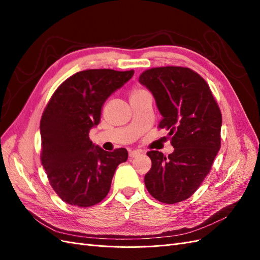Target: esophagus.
<instances>
[{
    "instance_id": "1",
    "label": "esophagus",
    "mask_w": 260,
    "mask_h": 260,
    "mask_svg": "<svg viewBox=\"0 0 260 260\" xmlns=\"http://www.w3.org/2000/svg\"><path fill=\"white\" fill-rule=\"evenodd\" d=\"M141 154H142V152L141 151H130L129 152V156L131 157V158H133V157H138Z\"/></svg>"
}]
</instances>
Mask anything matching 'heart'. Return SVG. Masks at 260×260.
I'll return each instance as SVG.
<instances>
[{"label":"heart","mask_w":260,"mask_h":260,"mask_svg":"<svg viewBox=\"0 0 260 260\" xmlns=\"http://www.w3.org/2000/svg\"><path fill=\"white\" fill-rule=\"evenodd\" d=\"M148 93L145 89L141 88V86H133L132 90L130 91V99H135V98H138V96H141V95H144V94Z\"/></svg>","instance_id":"obj_1"}]
</instances>
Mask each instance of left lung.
<instances>
[{"label": "left lung", "instance_id": "1", "mask_svg": "<svg viewBox=\"0 0 260 260\" xmlns=\"http://www.w3.org/2000/svg\"><path fill=\"white\" fill-rule=\"evenodd\" d=\"M139 81L153 93L162 116L158 128L169 131L174 153L149 151L147 191L165 204L185 201L209 174L221 145L222 116L208 83L187 67L147 69Z\"/></svg>", "mask_w": 260, "mask_h": 260}]
</instances>
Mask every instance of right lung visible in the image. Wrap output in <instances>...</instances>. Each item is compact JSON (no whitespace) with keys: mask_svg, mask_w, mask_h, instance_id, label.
Segmentation results:
<instances>
[{"mask_svg":"<svg viewBox=\"0 0 260 260\" xmlns=\"http://www.w3.org/2000/svg\"><path fill=\"white\" fill-rule=\"evenodd\" d=\"M135 70L88 69L62 82L46 104L40 121L41 162L50 184L70 205L90 207L109 192L125 148L106 152L94 146L89 132L99 124L104 102L130 80Z\"/></svg>","mask_w":260,"mask_h":260,"instance_id":"1","label":"right lung"}]
</instances>
